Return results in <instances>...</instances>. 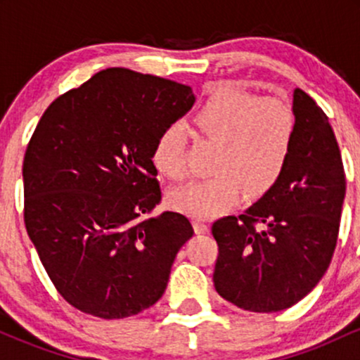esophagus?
<instances>
[{
	"mask_svg": "<svg viewBox=\"0 0 360 360\" xmlns=\"http://www.w3.org/2000/svg\"><path fill=\"white\" fill-rule=\"evenodd\" d=\"M193 226H194V232H196L198 235L208 232V225H206V223L201 221V220H194L193 221Z\"/></svg>",
	"mask_w": 360,
	"mask_h": 360,
	"instance_id": "obj_1",
	"label": "esophagus"
}]
</instances>
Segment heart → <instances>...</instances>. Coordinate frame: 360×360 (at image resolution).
<instances>
[{
	"instance_id": "1",
	"label": "heart",
	"mask_w": 360,
	"mask_h": 360,
	"mask_svg": "<svg viewBox=\"0 0 360 360\" xmlns=\"http://www.w3.org/2000/svg\"><path fill=\"white\" fill-rule=\"evenodd\" d=\"M193 125L220 143L217 176L176 189L171 203L194 218H212L240 200L242 188L260 196L278 183L296 134L295 111L274 96L257 98L230 84L217 86L193 115ZM184 128L171 123L157 135L152 164L169 179L186 176Z\"/></svg>"
}]
</instances>
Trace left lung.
<instances>
[{
	"mask_svg": "<svg viewBox=\"0 0 360 360\" xmlns=\"http://www.w3.org/2000/svg\"><path fill=\"white\" fill-rule=\"evenodd\" d=\"M296 134L283 174L238 217L213 223L214 289L235 307L274 313L320 283L337 245L345 174L332 125L311 96L292 93Z\"/></svg>",
	"mask_w": 360,
	"mask_h": 360,
	"instance_id": "left-lung-1",
	"label": "left lung"
}]
</instances>
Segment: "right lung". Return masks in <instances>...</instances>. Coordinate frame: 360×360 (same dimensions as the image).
I'll return each instance as SVG.
<instances>
[{"label":"right lung","mask_w":360,"mask_h":360,"mask_svg":"<svg viewBox=\"0 0 360 360\" xmlns=\"http://www.w3.org/2000/svg\"><path fill=\"white\" fill-rule=\"evenodd\" d=\"M179 82L110 68L45 110L23 160L25 226L62 298L88 315H139L164 295L193 237L160 201L152 147L193 108Z\"/></svg>","instance_id":"obj_1"}]
</instances>
